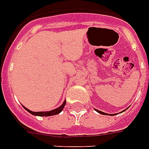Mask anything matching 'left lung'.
Masks as SVG:
<instances>
[{
    "label": "left lung",
    "mask_w": 149,
    "mask_h": 149,
    "mask_svg": "<svg viewBox=\"0 0 149 149\" xmlns=\"http://www.w3.org/2000/svg\"><path fill=\"white\" fill-rule=\"evenodd\" d=\"M94 110L96 111H97V112H98V113H100V114H101V115H104V116H108V115H109V116H116V114H108V113L103 112V111H101L97 110V109H95V108H94ZM124 111H125V110H124ZM124 111H123L122 112H123Z\"/></svg>",
    "instance_id": "1"
}]
</instances>
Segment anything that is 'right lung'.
Wrapping results in <instances>:
<instances>
[{
  "instance_id": "1",
  "label": "right lung",
  "mask_w": 149,
  "mask_h": 149,
  "mask_svg": "<svg viewBox=\"0 0 149 149\" xmlns=\"http://www.w3.org/2000/svg\"><path fill=\"white\" fill-rule=\"evenodd\" d=\"M66 104V100L63 101L62 104L60 105V107L57 108H56V109H53V110L49 111H32L29 110L26 108H25L24 106H23V108H25L26 110L28 112L31 113V115H33V116H55V115H57L59 113H60L63 111V108H64V106Z\"/></svg>"
}]
</instances>
